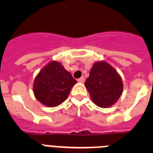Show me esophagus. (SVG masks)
<instances>
[{
  "label": "esophagus",
  "instance_id": "esophagus-1",
  "mask_svg": "<svg viewBox=\"0 0 153 153\" xmlns=\"http://www.w3.org/2000/svg\"><path fill=\"white\" fill-rule=\"evenodd\" d=\"M84 80H85L84 76H81L80 78H79V79H77V81L79 82V83H83V82H84Z\"/></svg>",
  "mask_w": 153,
  "mask_h": 153
}]
</instances>
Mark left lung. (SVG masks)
Listing matches in <instances>:
<instances>
[{"instance_id":"left-lung-1","label":"left lung","mask_w":153,"mask_h":153,"mask_svg":"<svg viewBox=\"0 0 153 153\" xmlns=\"http://www.w3.org/2000/svg\"><path fill=\"white\" fill-rule=\"evenodd\" d=\"M85 86L93 102L102 108L111 106L123 93L121 77L113 67L103 61L93 64Z\"/></svg>"}]
</instances>
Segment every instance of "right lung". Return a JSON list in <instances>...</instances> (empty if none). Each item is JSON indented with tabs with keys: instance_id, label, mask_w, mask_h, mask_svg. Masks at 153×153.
<instances>
[{
	"instance_id": "obj_1",
	"label": "right lung",
	"mask_w": 153,
	"mask_h": 153,
	"mask_svg": "<svg viewBox=\"0 0 153 153\" xmlns=\"http://www.w3.org/2000/svg\"><path fill=\"white\" fill-rule=\"evenodd\" d=\"M76 80L56 61L46 66L36 76L33 83V93L36 100L50 107L64 102Z\"/></svg>"
}]
</instances>
